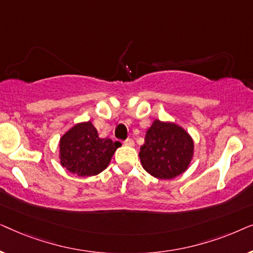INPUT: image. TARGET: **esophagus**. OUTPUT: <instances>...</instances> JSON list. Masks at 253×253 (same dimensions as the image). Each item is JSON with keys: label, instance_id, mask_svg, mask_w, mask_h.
Here are the masks:
<instances>
[{"label": "esophagus", "instance_id": "esophagus-1", "mask_svg": "<svg viewBox=\"0 0 253 253\" xmlns=\"http://www.w3.org/2000/svg\"><path fill=\"white\" fill-rule=\"evenodd\" d=\"M124 145H126V146H130V147H133L134 146V141L132 140V139H126V140H124V143H123Z\"/></svg>", "mask_w": 253, "mask_h": 253}]
</instances>
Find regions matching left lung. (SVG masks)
Instances as JSON below:
<instances>
[{"label": "left lung", "mask_w": 253, "mask_h": 253, "mask_svg": "<svg viewBox=\"0 0 253 253\" xmlns=\"http://www.w3.org/2000/svg\"><path fill=\"white\" fill-rule=\"evenodd\" d=\"M195 141L184 127L170 121L154 120L145 134L139 158L143 168L159 179H172L188 170Z\"/></svg>", "instance_id": "obj_1"}]
</instances>
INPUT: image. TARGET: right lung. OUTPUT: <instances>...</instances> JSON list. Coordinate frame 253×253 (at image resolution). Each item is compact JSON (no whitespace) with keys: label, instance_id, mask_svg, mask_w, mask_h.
<instances>
[{"label":"right lung","instance_id":"add662e5","mask_svg":"<svg viewBox=\"0 0 253 253\" xmlns=\"http://www.w3.org/2000/svg\"><path fill=\"white\" fill-rule=\"evenodd\" d=\"M120 141L100 138L91 121L76 123L58 144V159L62 167L81 177L94 176L108 167Z\"/></svg>","mask_w":253,"mask_h":253}]
</instances>
